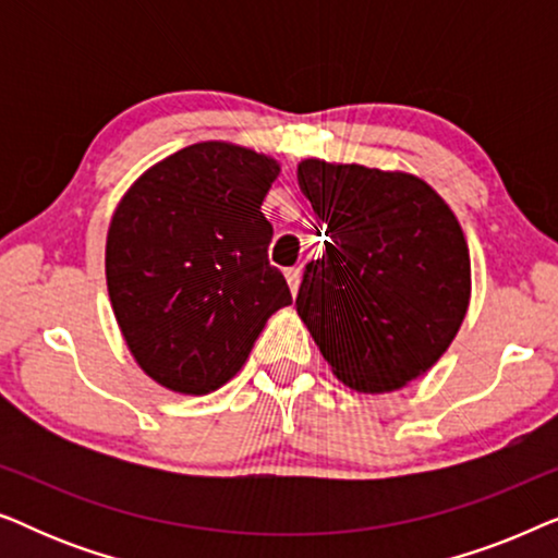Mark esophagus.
<instances>
[{
  "label": "esophagus",
  "instance_id": "esophagus-1",
  "mask_svg": "<svg viewBox=\"0 0 558 558\" xmlns=\"http://www.w3.org/2000/svg\"><path fill=\"white\" fill-rule=\"evenodd\" d=\"M284 277H287V284H289V289H292V294L300 292L302 271H300V269H287V271H284Z\"/></svg>",
  "mask_w": 558,
  "mask_h": 558
}]
</instances>
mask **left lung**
I'll return each mask as SVG.
<instances>
[{"mask_svg": "<svg viewBox=\"0 0 558 558\" xmlns=\"http://www.w3.org/2000/svg\"><path fill=\"white\" fill-rule=\"evenodd\" d=\"M296 182L325 226L296 315L357 393L399 391L452 345L470 307V251L449 205L409 172L302 159Z\"/></svg>", "mask_w": 558, "mask_h": 558, "instance_id": "1", "label": "left lung"}]
</instances>
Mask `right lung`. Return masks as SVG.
Segmentation results:
<instances>
[{"mask_svg":"<svg viewBox=\"0 0 558 558\" xmlns=\"http://www.w3.org/2000/svg\"><path fill=\"white\" fill-rule=\"evenodd\" d=\"M277 159L197 142L151 165L113 210L106 284L134 361L159 386L203 396L228 384L274 312L292 304L269 264L262 203Z\"/></svg>","mask_w":558,"mask_h":558,"instance_id":"obj_1","label":"right lung"}]
</instances>
